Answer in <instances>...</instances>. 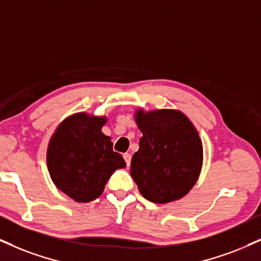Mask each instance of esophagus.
I'll return each mask as SVG.
<instances>
[{"label":"esophagus","instance_id":"1","mask_svg":"<svg viewBox=\"0 0 261 261\" xmlns=\"http://www.w3.org/2000/svg\"><path fill=\"white\" fill-rule=\"evenodd\" d=\"M123 159L125 161V165H127V167H129L130 165V160H132V156L129 155V153H124L123 155Z\"/></svg>","mask_w":261,"mask_h":261}]
</instances>
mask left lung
<instances>
[{
	"instance_id": "obj_1",
	"label": "left lung",
	"mask_w": 261,
	"mask_h": 261,
	"mask_svg": "<svg viewBox=\"0 0 261 261\" xmlns=\"http://www.w3.org/2000/svg\"><path fill=\"white\" fill-rule=\"evenodd\" d=\"M136 121L143 137L130 175L140 194L155 203L184 197L197 181L203 159L194 124L176 110H138Z\"/></svg>"
}]
</instances>
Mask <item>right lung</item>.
Masks as SVG:
<instances>
[{
  "instance_id": "1",
  "label": "right lung",
  "mask_w": 261,
  "mask_h": 261,
  "mask_svg": "<svg viewBox=\"0 0 261 261\" xmlns=\"http://www.w3.org/2000/svg\"><path fill=\"white\" fill-rule=\"evenodd\" d=\"M105 123V117L72 115L60 123L48 145L50 178L77 202L99 197L112 173L125 167L123 157L112 150L111 138L102 134Z\"/></svg>"
}]
</instances>
